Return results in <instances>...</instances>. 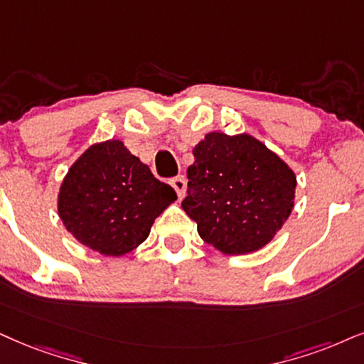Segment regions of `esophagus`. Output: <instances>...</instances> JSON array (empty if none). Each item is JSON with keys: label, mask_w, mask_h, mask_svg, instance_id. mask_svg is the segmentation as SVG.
<instances>
[{"label": "esophagus", "mask_w": 364, "mask_h": 364, "mask_svg": "<svg viewBox=\"0 0 364 364\" xmlns=\"http://www.w3.org/2000/svg\"><path fill=\"white\" fill-rule=\"evenodd\" d=\"M171 186L174 188V191H176V195L179 200H181L183 196H185V190H186V179L185 176H176L171 179Z\"/></svg>", "instance_id": "obj_1"}]
</instances>
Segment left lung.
<instances>
[{
  "mask_svg": "<svg viewBox=\"0 0 364 364\" xmlns=\"http://www.w3.org/2000/svg\"><path fill=\"white\" fill-rule=\"evenodd\" d=\"M183 210L206 243L243 255L272 242L296 200L292 168L257 137L208 132L193 148Z\"/></svg>",
  "mask_w": 364,
  "mask_h": 364,
  "instance_id": "left-lung-1",
  "label": "left lung"
}]
</instances>
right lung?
Instances as JSON below:
<instances>
[{"instance_id": "obj_1", "label": "right lung", "mask_w": 364, "mask_h": 364, "mask_svg": "<svg viewBox=\"0 0 364 364\" xmlns=\"http://www.w3.org/2000/svg\"><path fill=\"white\" fill-rule=\"evenodd\" d=\"M176 198L121 139H107L89 146L68 168L57 210L77 242L122 257L149 237L154 220Z\"/></svg>"}]
</instances>
